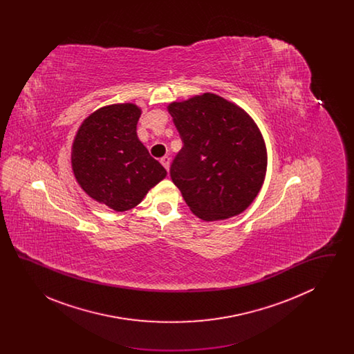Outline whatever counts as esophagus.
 <instances>
[{
  "label": "esophagus",
  "instance_id": "34e87169",
  "mask_svg": "<svg viewBox=\"0 0 354 354\" xmlns=\"http://www.w3.org/2000/svg\"><path fill=\"white\" fill-rule=\"evenodd\" d=\"M169 162H171V159H169V156H167V155H166V156H163V158L160 159V163L163 165V167L167 169V171H169Z\"/></svg>",
  "mask_w": 354,
  "mask_h": 354
}]
</instances>
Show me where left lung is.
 <instances>
[{
  "label": "left lung",
  "mask_w": 354,
  "mask_h": 354,
  "mask_svg": "<svg viewBox=\"0 0 354 354\" xmlns=\"http://www.w3.org/2000/svg\"><path fill=\"white\" fill-rule=\"evenodd\" d=\"M183 140L169 169L189 209L204 221L245 211L267 172V147L252 117L234 102L203 93L167 106Z\"/></svg>",
  "instance_id": "8db88e82"
}]
</instances>
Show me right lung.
Masks as SVG:
<instances>
[{"mask_svg": "<svg viewBox=\"0 0 354 354\" xmlns=\"http://www.w3.org/2000/svg\"><path fill=\"white\" fill-rule=\"evenodd\" d=\"M140 114L135 103L103 106L84 118L71 146L77 183L93 201L117 212L136 207L167 176L138 138Z\"/></svg>", "mask_w": 354, "mask_h": 354, "instance_id": "add662e5", "label": "right lung"}]
</instances>
